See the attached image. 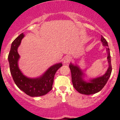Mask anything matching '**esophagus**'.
<instances>
[{
  "instance_id": "1",
  "label": "esophagus",
  "mask_w": 120,
  "mask_h": 120,
  "mask_svg": "<svg viewBox=\"0 0 120 120\" xmlns=\"http://www.w3.org/2000/svg\"><path fill=\"white\" fill-rule=\"evenodd\" d=\"M71 57H70V56H66L64 57V63H68L70 62V61L71 60Z\"/></svg>"
}]
</instances>
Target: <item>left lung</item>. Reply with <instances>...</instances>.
I'll return each instance as SVG.
<instances>
[{
	"label": "left lung",
	"instance_id": "left-lung-1",
	"mask_svg": "<svg viewBox=\"0 0 120 120\" xmlns=\"http://www.w3.org/2000/svg\"><path fill=\"white\" fill-rule=\"evenodd\" d=\"M101 41L102 42L103 45L105 46H106L108 56L109 66L108 70L104 75L102 77H98V78L93 79L90 81V82H87L83 79L82 75L83 73L79 68L77 66L70 64V70L71 72V78H72V82L74 87L77 91L83 95H92L96 93L99 92L105 86L107 83V81L110 77L111 73L112 71V64H111V57L110 49L109 48L108 43L105 38L103 37H101Z\"/></svg>",
	"mask_w": 120,
	"mask_h": 120
}]
</instances>
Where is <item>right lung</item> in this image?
I'll return each instance as SVG.
<instances>
[{
  "label": "right lung",
  "mask_w": 120,
  "mask_h": 120,
  "mask_svg": "<svg viewBox=\"0 0 120 120\" xmlns=\"http://www.w3.org/2000/svg\"><path fill=\"white\" fill-rule=\"evenodd\" d=\"M24 36L23 34H20L11 43L10 51L8 56L11 74L16 85L26 95L32 97L43 96L52 89L54 75L58 69L62 66V64L53 65L40 78L36 79L26 78L20 71L17 63L20 57L17 52V48Z\"/></svg>",
  "instance_id": "1"
}]
</instances>
